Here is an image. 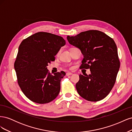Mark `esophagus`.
<instances>
[{
  "mask_svg": "<svg viewBox=\"0 0 132 132\" xmlns=\"http://www.w3.org/2000/svg\"><path fill=\"white\" fill-rule=\"evenodd\" d=\"M72 74H73L72 73H69V72L66 73V75H67V76H69V75H72Z\"/></svg>",
  "mask_w": 132,
  "mask_h": 132,
  "instance_id": "obj_1",
  "label": "esophagus"
}]
</instances>
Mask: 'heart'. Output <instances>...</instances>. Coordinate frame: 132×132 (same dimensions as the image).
I'll return each mask as SVG.
<instances>
[{
  "label": "heart",
  "mask_w": 132,
  "mask_h": 132,
  "mask_svg": "<svg viewBox=\"0 0 132 132\" xmlns=\"http://www.w3.org/2000/svg\"><path fill=\"white\" fill-rule=\"evenodd\" d=\"M59 52H60V51H59V52H58L57 53V55H58V54H59Z\"/></svg>",
  "instance_id": "obj_1"
}]
</instances>
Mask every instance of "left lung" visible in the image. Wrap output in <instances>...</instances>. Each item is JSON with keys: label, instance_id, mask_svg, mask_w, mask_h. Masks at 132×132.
Segmentation results:
<instances>
[{"label": "left lung", "instance_id": "obj_1", "mask_svg": "<svg viewBox=\"0 0 132 132\" xmlns=\"http://www.w3.org/2000/svg\"><path fill=\"white\" fill-rule=\"evenodd\" d=\"M69 43L80 50L84 55L80 69L91 74L79 75L76 89L81 97L98 101L109 94L114 85L120 62L113 39L103 32L89 30L75 36H68Z\"/></svg>", "mask_w": 132, "mask_h": 132}]
</instances>
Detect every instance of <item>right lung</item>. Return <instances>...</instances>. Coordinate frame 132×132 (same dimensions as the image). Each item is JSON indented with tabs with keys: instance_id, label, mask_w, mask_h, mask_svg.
Wrapping results in <instances>:
<instances>
[{
	"instance_id": "right-lung-1",
	"label": "right lung",
	"mask_w": 132,
	"mask_h": 132,
	"mask_svg": "<svg viewBox=\"0 0 132 132\" xmlns=\"http://www.w3.org/2000/svg\"><path fill=\"white\" fill-rule=\"evenodd\" d=\"M65 41L61 36L39 32L23 39L20 45L14 68L18 83L26 96L43 104L53 101L61 90V80L65 73L51 74L47 66Z\"/></svg>"
}]
</instances>
